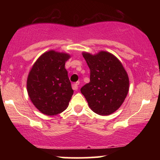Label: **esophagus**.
<instances>
[{
	"instance_id": "34e87169",
	"label": "esophagus",
	"mask_w": 160,
	"mask_h": 160,
	"mask_svg": "<svg viewBox=\"0 0 160 160\" xmlns=\"http://www.w3.org/2000/svg\"><path fill=\"white\" fill-rule=\"evenodd\" d=\"M79 84H80V82H74V83L72 84V89H74V90H78V86Z\"/></svg>"
}]
</instances>
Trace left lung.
I'll return each instance as SVG.
<instances>
[{
  "label": "left lung",
  "instance_id": "left-lung-1",
  "mask_svg": "<svg viewBox=\"0 0 160 160\" xmlns=\"http://www.w3.org/2000/svg\"><path fill=\"white\" fill-rule=\"evenodd\" d=\"M90 69V82L80 89L89 108L95 113L110 115L123 103L128 94V74L121 62L108 52L92 55L83 52Z\"/></svg>",
  "mask_w": 160,
  "mask_h": 160
}]
</instances>
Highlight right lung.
I'll return each mask as SVG.
<instances>
[{
	"label": "right lung",
	"mask_w": 160,
	"mask_h": 160,
	"mask_svg": "<svg viewBox=\"0 0 160 160\" xmlns=\"http://www.w3.org/2000/svg\"><path fill=\"white\" fill-rule=\"evenodd\" d=\"M68 54L51 50L43 53L33 65L27 80V90L41 113L57 115L68 106L74 90L65 69Z\"/></svg>",
	"instance_id": "add662e5"
}]
</instances>
